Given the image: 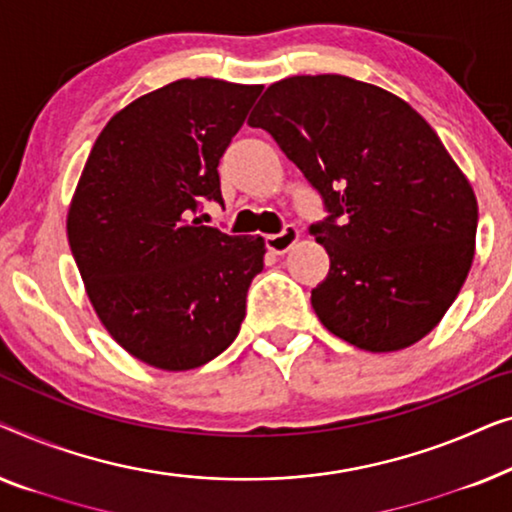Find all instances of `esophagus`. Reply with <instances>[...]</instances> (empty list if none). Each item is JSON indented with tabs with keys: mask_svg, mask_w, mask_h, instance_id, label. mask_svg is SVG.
Segmentation results:
<instances>
[{
	"mask_svg": "<svg viewBox=\"0 0 512 512\" xmlns=\"http://www.w3.org/2000/svg\"><path fill=\"white\" fill-rule=\"evenodd\" d=\"M297 241H299V229L287 225L280 234L266 236V248H269L271 253H276V255H285L287 250H290Z\"/></svg>",
	"mask_w": 512,
	"mask_h": 512,
	"instance_id": "obj_1",
	"label": "esophagus"
}]
</instances>
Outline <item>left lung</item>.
Segmentation results:
<instances>
[{
	"label": "left lung",
	"instance_id": "left-lung-1",
	"mask_svg": "<svg viewBox=\"0 0 512 512\" xmlns=\"http://www.w3.org/2000/svg\"><path fill=\"white\" fill-rule=\"evenodd\" d=\"M248 125L325 199L311 227L329 255L311 292L322 325L366 352L427 336L469 276L478 227L469 178L429 122L378 85L320 74L271 83Z\"/></svg>",
	"mask_w": 512,
	"mask_h": 512
}]
</instances>
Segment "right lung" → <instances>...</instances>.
Listing matches in <instances>:
<instances>
[{
    "instance_id": "right-lung-1",
    "label": "right lung",
    "mask_w": 512,
    "mask_h": 512,
    "mask_svg": "<svg viewBox=\"0 0 512 512\" xmlns=\"http://www.w3.org/2000/svg\"><path fill=\"white\" fill-rule=\"evenodd\" d=\"M262 85L181 78L106 122L78 178L67 236L111 338L139 362L190 371L227 350L264 266L262 236L201 225L218 164Z\"/></svg>"
}]
</instances>
